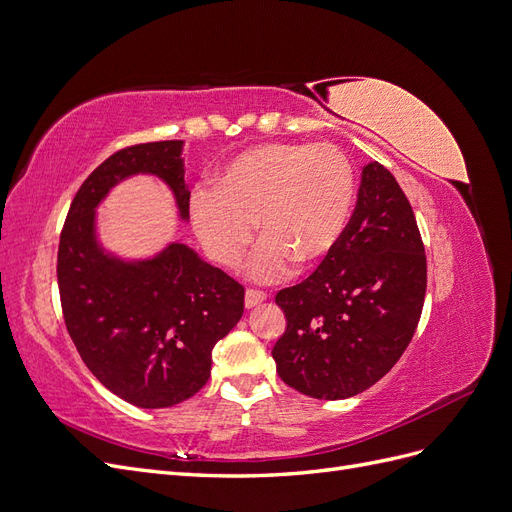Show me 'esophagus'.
<instances>
[{
  "label": "esophagus",
  "mask_w": 512,
  "mask_h": 512,
  "mask_svg": "<svg viewBox=\"0 0 512 512\" xmlns=\"http://www.w3.org/2000/svg\"><path fill=\"white\" fill-rule=\"evenodd\" d=\"M262 301H267V292L265 290H256V288H247L245 290V307H256Z\"/></svg>",
  "instance_id": "obj_1"
}]
</instances>
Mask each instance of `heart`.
I'll list each match as a JSON object with an SVG mask.
<instances>
[{
    "instance_id": "heart-1",
    "label": "heart",
    "mask_w": 512,
    "mask_h": 512,
    "mask_svg": "<svg viewBox=\"0 0 512 512\" xmlns=\"http://www.w3.org/2000/svg\"><path fill=\"white\" fill-rule=\"evenodd\" d=\"M354 168L329 143H265L237 153L192 196L198 241L213 262L237 269L258 224L256 280H277L294 262L312 267L342 239L354 205Z\"/></svg>"
}]
</instances>
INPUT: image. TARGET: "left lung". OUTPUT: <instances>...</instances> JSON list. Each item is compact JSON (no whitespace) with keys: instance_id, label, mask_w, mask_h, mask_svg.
<instances>
[{"instance_id":"1","label":"left lung","mask_w":512,"mask_h":512,"mask_svg":"<svg viewBox=\"0 0 512 512\" xmlns=\"http://www.w3.org/2000/svg\"><path fill=\"white\" fill-rule=\"evenodd\" d=\"M427 288L414 211L380 162L363 166L352 218L335 250L297 286L275 294L286 331L277 374L316 399L359 395L391 371L418 327Z\"/></svg>"}]
</instances>
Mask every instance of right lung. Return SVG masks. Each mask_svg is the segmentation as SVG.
<instances>
[{
    "label": "right lung",
    "mask_w": 512,
    "mask_h": 512,
    "mask_svg": "<svg viewBox=\"0 0 512 512\" xmlns=\"http://www.w3.org/2000/svg\"><path fill=\"white\" fill-rule=\"evenodd\" d=\"M183 141L119 149L76 192L59 237L57 282L66 329L108 391L138 408L190 399L211 376V352L243 316V286L183 243L126 262L96 239V207L126 177H160L190 218Z\"/></svg>",
    "instance_id": "add662e5"
}]
</instances>
